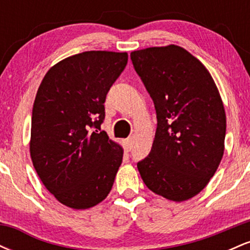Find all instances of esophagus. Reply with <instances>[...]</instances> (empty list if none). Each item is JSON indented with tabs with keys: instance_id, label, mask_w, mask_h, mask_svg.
Here are the masks:
<instances>
[{
	"instance_id": "esophagus-1",
	"label": "esophagus",
	"mask_w": 250,
	"mask_h": 250,
	"mask_svg": "<svg viewBox=\"0 0 250 250\" xmlns=\"http://www.w3.org/2000/svg\"><path fill=\"white\" fill-rule=\"evenodd\" d=\"M125 148H127L128 150H130L131 147H133V137H128V139H125Z\"/></svg>"
}]
</instances>
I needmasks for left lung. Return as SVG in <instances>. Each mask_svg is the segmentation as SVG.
Instances as JSON below:
<instances>
[{
  "label": "left lung",
  "instance_id": "left-lung-1",
  "mask_svg": "<svg viewBox=\"0 0 250 250\" xmlns=\"http://www.w3.org/2000/svg\"><path fill=\"white\" fill-rule=\"evenodd\" d=\"M134 68L157 117L150 153L137 163L147 187L182 202L202 190L225 151L226 113L207 68L182 47L131 51Z\"/></svg>",
  "mask_w": 250,
  "mask_h": 250
}]
</instances>
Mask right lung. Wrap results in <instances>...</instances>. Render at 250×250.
Returning a JSON list of instances; mask_svg holds the SVG:
<instances>
[{"label":"right lung","mask_w":250,"mask_h":250,"mask_svg":"<svg viewBox=\"0 0 250 250\" xmlns=\"http://www.w3.org/2000/svg\"><path fill=\"white\" fill-rule=\"evenodd\" d=\"M127 62V53L76 54L53 65L37 90L31 161L44 187L67 207H94L113 187L123 149L101 130L103 103Z\"/></svg>","instance_id":"add662e5"}]
</instances>
